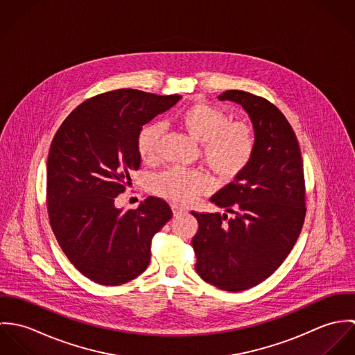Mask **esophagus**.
<instances>
[{
    "instance_id": "esophagus-1",
    "label": "esophagus",
    "mask_w": 355,
    "mask_h": 355,
    "mask_svg": "<svg viewBox=\"0 0 355 355\" xmlns=\"http://www.w3.org/2000/svg\"><path fill=\"white\" fill-rule=\"evenodd\" d=\"M172 211H173V216H175V217H179V216H183V214L187 213L184 209H182V207L176 206V205L172 206Z\"/></svg>"
}]
</instances>
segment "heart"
<instances>
[{"instance_id":"heart-1","label":"heart","mask_w":355,"mask_h":355,"mask_svg":"<svg viewBox=\"0 0 355 355\" xmlns=\"http://www.w3.org/2000/svg\"><path fill=\"white\" fill-rule=\"evenodd\" d=\"M176 123L201 142L203 162L221 180L235 179L252 161L253 130L242 121H230L223 109L202 102L191 103L178 113ZM161 137L159 124H148L139 131L137 149L142 161L154 162L158 158ZM152 186L159 197L187 206L210 189V180L197 171L172 168L157 175Z\"/></svg>"}]
</instances>
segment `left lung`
<instances>
[{
  "label": "left lung",
  "mask_w": 355,
  "mask_h": 355,
  "mask_svg": "<svg viewBox=\"0 0 355 355\" xmlns=\"http://www.w3.org/2000/svg\"><path fill=\"white\" fill-rule=\"evenodd\" d=\"M218 100L249 113L255 149L246 169L210 198L234 216L193 211V248L201 279L238 293L266 280L297 243L306 214L304 164L293 127L272 102L242 90Z\"/></svg>",
  "instance_id": "1"
}]
</instances>
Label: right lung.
Masks as SVG:
<instances>
[{"instance_id": "right-lung-1", "label": "right lung", "mask_w": 355, "mask_h": 355, "mask_svg": "<svg viewBox=\"0 0 355 355\" xmlns=\"http://www.w3.org/2000/svg\"><path fill=\"white\" fill-rule=\"evenodd\" d=\"M180 98L132 89L102 93L76 106L51 141V230L71 263L94 283L120 286L144 273L153 236L172 217L169 205L157 197L128 210L114 203L141 165L139 131Z\"/></svg>"}]
</instances>
